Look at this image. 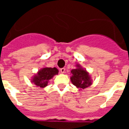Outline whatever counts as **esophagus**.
Returning <instances> with one entry per match:
<instances>
[{
	"mask_svg": "<svg viewBox=\"0 0 129 129\" xmlns=\"http://www.w3.org/2000/svg\"><path fill=\"white\" fill-rule=\"evenodd\" d=\"M64 71H65V68H62L60 69V72H61V73H62V74H64Z\"/></svg>",
	"mask_w": 129,
	"mask_h": 129,
	"instance_id": "esophagus-1",
	"label": "esophagus"
}]
</instances>
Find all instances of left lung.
<instances>
[{
	"instance_id": "1",
	"label": "left lung",
	"mask_w": 129,
	"mask_h": 129,
	"mask_svg": "<svg viewBox=\"0 0 129 129\" xmlns=\"http://www.w3.org/2000/svg\"><path fill=\"white\" fill-rule=\"evenodd\" d=\"M77 68L71 70L72 76L70 79L74 85L80 89H85L92 85V79L89 73L83 69L80 64L76 65Z\"/></svg>"
}]
</instances>
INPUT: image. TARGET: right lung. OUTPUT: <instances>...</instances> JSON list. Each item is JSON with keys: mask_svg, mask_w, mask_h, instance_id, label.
Instances as JSON below:
<instances>
[{"mask_svg": "<svg viewBox=\"0 0 129 129\" xmlns=\"http://www.w3.org/2000/svg\"><path fill=\"white\" fill-rule=\"evenodd\" d=\"M58 72L59 70L55 67L54 68L44 67L41 68L37 72V74H35L33 77L31 82H32L35 85L41 88L46 87L48 85L49 81L53 78L55 75L58 74Z\"/></svg>", "mask_w": 129, "mask_h": 129, "instance_id": "right-lung-1", "label": "right lung"}]
</instances>
